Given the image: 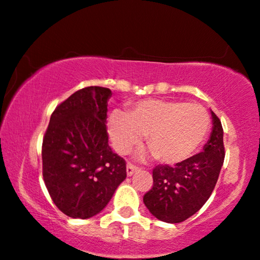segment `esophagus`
Here are the masks:
<instances>
[{
	"mask_svg": "<svg viewBox=\"0 0 260 260\" xmlns=\"http://www.w3.org/2000/svg\"><path fill=\"white\" fill-rule=\"evenodd\" d=\"M137 170H138V168L136 166H134V165H131V164H127L126 175H127V177H131V175H133L134 173H136Z\"/></svg>",
	"mask_w": 260,
	"mask_h": 260,
	"instance_id": "obj_1",
	"label": "esophagus"
}]
</instances>
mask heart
<instances>
[{"label":"heart","instance_id":"heart-1","mask_svg":"<svg viewBox=\"0 0 260 260\" xmlns=\"http://www.w3.org/2000/svg\"><path fill=\"white\" fill-rule=\"evenodd\" d=\"M210 127L207 110L185 101L147 99L125 112L114 110L107 119V131L114 149L126 154L142 141L164 164L183 162L196 151Z\"/></svg>","mask_w":260,"mask_h":260}]
</instances>
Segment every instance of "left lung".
Here are the masks:
<instances>
[{"mask_svg":"<svg viewBox=\"0 0 260 260\" xmlns=\"http://www.w3.org/2000/svg\"><path fill=\"white\" fill-rule=\"evenodd\" d=\"M212 129L203 150L173 167L153 170L154 185L143 197L144 205L157 220L179 223L194 215L209 200L224 160L223 129L211 111Z\"/></svg>","mask_w":260,"mask_h":260,"instance_id":"1","label":"left lung"}]
</instances>
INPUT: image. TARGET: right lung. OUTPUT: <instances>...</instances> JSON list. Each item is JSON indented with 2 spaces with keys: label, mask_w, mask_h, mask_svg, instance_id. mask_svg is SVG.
Masks as SVG:
<instances>
[{
  "label": "right lung",
  "mask_w": 260,
  "mask_h": 260,
  "mask_svg": "<svg viewBox=\"0 0 260 260\" xmlns=\"http://www.w3.org/2000/svg\"><path fill=\"white\" fill-rule=\"evenodd\" d=\"M109 88L86 87L56 107L43 140V177L53 203L73 218L95 216L126 178L109 146Z\"/></svg>",
  "instance_id": "1"
}]
</instances>
